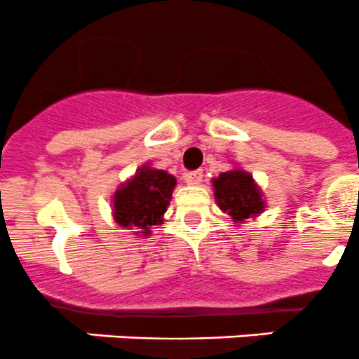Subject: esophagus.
Returning <instances> with one entry per match:
<instances>
[{
	"mask_svg": "<svg viewBox=\"0 0 359 359\" xmlns=\"http://www.w3.org/2000/svg\"><path fill=\"white\" fill-rule=\"evenodd\" d=\"M202 179H204V175H202L201 170L189 171V173L184 175V180H186V184H189V186H198V184L202 182Z\"/></svg>",
	"mask_w": 359,
	"mask_h": 359,
	"instance_id": "34e87169",
	"label": "esophagus"
}]
</instances>
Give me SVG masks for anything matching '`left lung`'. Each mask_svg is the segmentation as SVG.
<instances>
[{
	"mask_svg": "<svg viewBox=\"0 0 359 359\" xmlns=\"http://www.w3.org/2000/svg\"><path fill=\"white\" fill-rule=\"evenodd\" d=\"M213 191L218 208L236 224L258 217L266 210V201L262 198V191L253 175L240 168L224 171L213 179Z\"/></svg>",
	"mask_w": 359,
	"mask_h": 359,
	"instance_id": "8db88e82",
	"label": "left lung"
}]
</instances>
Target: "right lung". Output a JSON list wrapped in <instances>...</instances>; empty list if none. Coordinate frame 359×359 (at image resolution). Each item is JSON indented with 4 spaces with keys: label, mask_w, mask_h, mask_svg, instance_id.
<instances>
[{
    "label": "right lung",
    "mask_w": 359,
    "mask_h": 359,
    "mask_svg": "<svg viewBox=\"0 0 359 359\" xmlns=\"http://www.w3.org/2000/svg\"><path fill=\"white\" fill-rule=\"evenodd\" d=\"M177 179L164 170H155L144 164L135 171L114 193V218L121 227L139 229L142 236L151 235V226H158L164 220L171 193L175 189Z\"/></svg>",
    "instance_id": "1"
}]
</instances>
